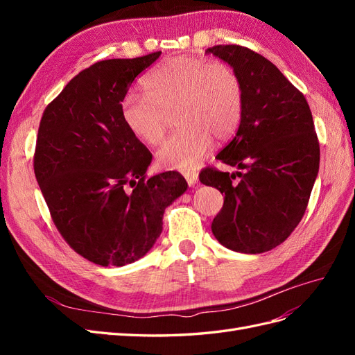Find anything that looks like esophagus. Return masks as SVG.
<instances>
[{"label":"esophagus","instance_id":"1","mask_svg":"<svg viewBox=\"0 0 355 355\" xmlns=\"http://www.w3.org/2000/svg\"><path fill=\"white\" fill-rule=\"evenodd\" d=\"M182 175H184V178L188 182L189 187L196 185L197 182H198V173H197V171H184V173H182Z\"/></svg>","mask_w":355,"mask_h":355}]
</instances>
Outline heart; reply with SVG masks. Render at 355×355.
Instances as JSON below:
<instances>
[{"label": "heart", "mask_w": 355, "mask_h": 355, "mask_svg": "<svg viewBox=\"0 0 355 355\" xmlns=\"http://www.w3.org/2000/svg\"><path fill=\"white\" fill-rule=\"evenodd\" d=\"M144 84L146 93L128 92L124 96L121 115L137 139L155 146L166 137L167 115L176 112L180 128L157 154L161 168L189 171L198 167L210 153L213 136L225 141L241 121L243 83L225 62L170 58Z\"/></svg>", "instance_id": "b5f03b06"}]
</instances>
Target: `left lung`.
<instances>
[{
  "label": "left lung",
  "mask_w": 355,
  "mask_h": 355,
  "mask_svg": "<svg viewBox=\"0 0 355 355\" xmlns=\"http://www.w3.org/2000/svg\"><path fill=\"white\" fill-rule=\"evenodd\" d=\"M206 53L231 65L244 90L237 135L216 155L241 171L209 166L200 173L201 184L225 196L211 232L234 252L263 253L280 245L305 214L320 166L313 114L305 96L259 53L243 46Z\"/></svg>",
  "instance_id": "8db88e82"
}]
</instances>
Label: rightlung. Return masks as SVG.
I'll return each instance as SVG.
<instances>
[{
  "label": "right lung",
  "instance_id": "1",
  "mask_svg": "<svg viewBox=\"0 0 355 355\" xmlns=\"http://www.w3.org/2000/svg\"><path fill=\"white\" fill-rule=\"evenodd\" d=\"M161 51L96 62L42 114L34 171L51 219L71 249L102 266L145 256L163 214L188 188L178 171L146 176L153 154L128 130L121 102Z\"/></svg>",
  "mask_w": 355,
  "mask_h": 355
}]
</instances>
